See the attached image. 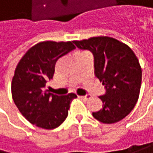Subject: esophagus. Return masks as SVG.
<instances>
[{"label":"esophagus","mask_w":153,"mask_h":153,"mask_svg":"<svg viewBox=\"0 0 153 153\" xmlns=\"http://www.w3.org/2000/svg\"><path fill=\"white\" fill-rule=\"evenodd\" d=\"M80 98H82V99H84V100H88V99H90L91 98V95H82V96H79Z\"/></svg>","instance_id":"1"}]
</instances>
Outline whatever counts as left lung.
Here are the masks:
<instances>
[{
	"label": "left lung",
	"mask_w": 153,
	"mask_h": 153,
	"mask_svg": "<svg viewBox=\"0 0 153 153\" xmlns=\"http://www.w3.org/2000/svg\"><path fill=\"white\" fill-rule=\"evenodd\" d=\"M81 49L90 50L94 59V74L105 88L99 96L103 107L93 116L105 124L126 117L136 105L141 85V67L126 44L109 36H94L73 41Z\"/></svg>",
	"instance_id": "8db88e82"
}]
</instances>
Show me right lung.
<instances>
[{"instance_id":"obj_1","label":"right lung","mask_w":153,"mask_h":153,"mask_svg":"<svg viewBox=\"0 0 153 153\" xmlns=\"http://www.w3.org/2000/svg\"><path fill=\"white\" fill-rule=\"evenodd\" d=\"M75 48L71 41L39 42L27 50L14 71L12 96L21 114L44 129L60 126L68 117L75 94L59 96L48 93L47 82L53 78L56 62Z\"/></svg>"}]
</instances>
